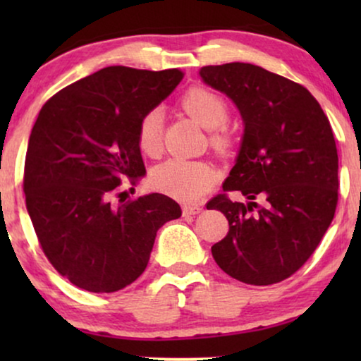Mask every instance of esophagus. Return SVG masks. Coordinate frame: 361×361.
<instances>
[{"mask_svg": "<svg viewBox=\"0 0 361 361\" xmlns=\"http://www.w3.org/2000/svg\"><path fill=\"white\" fill-rule=\"evenodd\" d=\"M202 212V205H184L182 207V214L184 215H197Z\"/></svg>", "mask_w": 361, "mask_h": 361, "instance_id": "esophagus-1", "label": "esophagus"}]
</instances>
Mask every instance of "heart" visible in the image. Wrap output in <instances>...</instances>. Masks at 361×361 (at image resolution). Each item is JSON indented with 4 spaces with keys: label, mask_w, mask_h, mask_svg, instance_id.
I'll use <instances>...</instances> for the list:
<instances>
[{
    "label": "heart",
    "mask_w": 361,
    "mask_h": 361,
    "mask_svg": "<svg viewBox=\"0 0 361 361\" xmlns=\"http://www.w3.org/2000/svg\"><path fill=\"white\" fill-rule=\"evenodd\" d=\"M180 105L190 118L207 130L216 147L228 146L230 136L224 130L228 120V105L219 93L205 87H192L180 98ZM136 140L147 156L159 154L162 146V111L147 110L137 123ZM215 171L204 161L167 159L151 172V185L162 194L184 202L199 200L214 185Z\"/></svg>",
    "instance_id": "heart-1"
}]
</instances>
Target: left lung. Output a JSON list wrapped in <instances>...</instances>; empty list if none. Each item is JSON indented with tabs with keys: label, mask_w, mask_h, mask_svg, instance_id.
<instances>
[{
	"label": "left lung",
	"mask_w": 361,
	"mask_h": 361,
	"mask_svg": "<svg viewBox=\"0 0 361 361\" xmlns=\"http://www.w3.org/2000/svg\"><path fill=\"white\" fill-rule=\"evenodd\" d=\"M200 77L233 100L245 123L224 194L207 204L230 225L212 255L241 283H281L302 268L334 220L338 154L332 126L307 88L263 67L207 66ZM231 190H240L249 204L230 201L226 192Z\"/></svg>",
	"instance_id": "8db88e82"
}]
</instances>
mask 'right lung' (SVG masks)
Listing matches in <instances>:
<instances>
[{
	"label": "right lung",
	"mask_w": 361,
	"mask_h": 361,
	"mask_svg": "<svg viewBox=\"0 0 361 361\" xmlns=\"http://www.w3.org/2000/svg\"><path fill=\"white\" fill-rule=\"evenodd\" d=\"M184 77L113 66L49 98L34 123L23 189L39 245L57 273L90 293H115L146 269L156 233L179 219L162 194L121 199L146 174L136 131ZM120 198V204H113Z\"/></svg>",
	"instance_id": "obj_1"
}]
</instances>
